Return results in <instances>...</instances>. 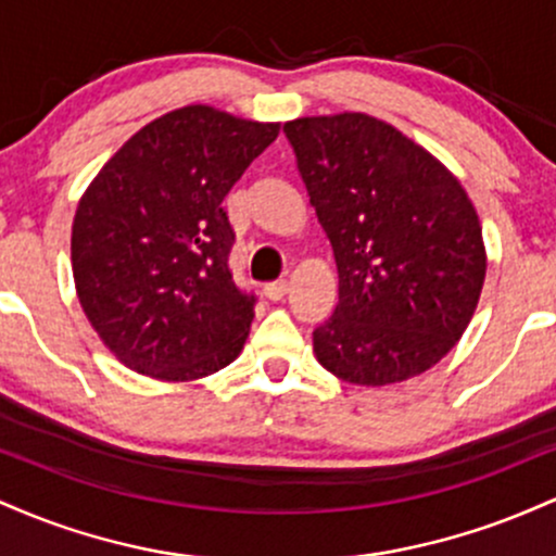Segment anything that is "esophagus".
Returning a JSON list of instances; mask_svg holds the SVG:
<instances>
[{
	"instance_id": "esophagus-1",
	"label": "esophagus",
	"mask_w": 556,
	"mask_h": 556,
	"mask_svg": "<svg viewBox=\"0 0 556 556\" xmlns=\"http://www.w3.org/2000/svg\"><path fill=\"white\" fill-rule=\"evenodd\" d=\"M287 290H290V285H287V282H271V285L264 287V295L277 303V300H282L287 295Z\"/></svg>"
}]
</instances>
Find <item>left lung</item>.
I'll return each mask as SVG.
<instances>
[{
  "instance_id": "8db88e82",
  "label": "left lung",
  "mask_w": 556,
  "mask_h": 556,
  "mask_svg": "<svg viewBox=\"0 0 556 556\" xmlns=\"http://www.w3.org/2000/svg\"><path fill=\"white\" fill-rule=\"evenodd\" d=\"M285 132L340 274L316 361L358 387L429 371L468 329L486 279L473 201L437 156L371 114L298 117Z\"/></svg>"
}]
</instances>
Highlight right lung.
<instances>
[{
    "label": "right lung",
    "mask_w": 556,
    "mask_h": 556,
    "mask_svg": "<svg viewBox=\"0 0 556 556\" xmlns=\"http://www.w3.org/2000/svg\"><path fill=\"white\" fill-rule=\"evenodd\" d=\"M279 123L188 104L127 138L73 219V279L106 350L159 381H198L240 355L253 321L227 269L222 201Z\"/></svg>",
    "instance_id": "add662e5"
}]
</instances>
